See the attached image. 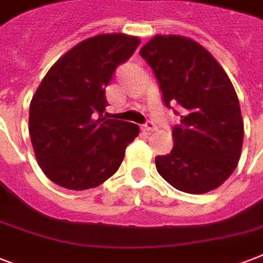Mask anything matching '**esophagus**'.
I'll return each mask as SVG.
<instances>
[{"label": "esophagus", "instance_id": "34e87169", "mask_svg": "<svg viewBox=\"0 0 263 263\" xmlns=\"http://www.w3.org/2000/svg\"><path fill=\"white\" fill-rule=\"evenodd\" d=\"M143 128H144V131L152 132V131H154L157 127H156V124H154V121H147V123L143 125Z\"/></svg>", "mask_w": 263, "mask_h": 263}]
</instances>
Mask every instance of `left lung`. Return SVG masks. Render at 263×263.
<instances>
[{
  "label": "left lung",
  "mask_w": 263,
  "mask_h": 263,
  "mask_svg": "<svg viewBox=\"0 0 263 263\" xmlns=\"http://www.w3.org/2000/svg\"><path fill=\"white\" fill-rule=\"evenodd\" d=\"M139 54L156 75L164 105L180 116L172 152L156 157L158 173L188 194L220 187L237 166L245 138L228 75L203 46L179 35H157Z\"/></svg>",
  "instance_id": "1"
}]
</instances>
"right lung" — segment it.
<instances>
[{
  "instance_id": "1",
  "label": "right lung",
  "mask_w": 263,
  "mask_h": 263,
  "mask_svg": "<svg viewBox=\"0 0 263 263\" xmlns=\"http://www.w3.org/2000/svg\"><path fill=\"white\" fill-rule=\"evenodd\" d=\"M140 39L103 34L64 54L39 84L30 105V136L39 166L68 190L98 187L117 172L139 127L106 119L105 88ZM106 115V113H105Z\"/></svg>"
}]
</instances>
